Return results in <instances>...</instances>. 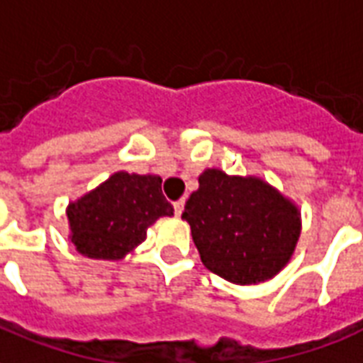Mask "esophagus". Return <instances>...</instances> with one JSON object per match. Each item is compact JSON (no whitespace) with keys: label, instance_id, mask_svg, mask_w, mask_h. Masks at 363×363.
Wrapping results in <instances>:
<instances>
[{"label":"esophagus","instance_id":"esophagus-1","mask_svg":"<svg viewBox=\"0 0 363 363\" xmlns=\"http://www.w3.org/2000/svg\"><path fill=\"white\" fill-rule=\"evenodd\" d=\"M173 208H174V216L181 217L182 209H184V200H179V202H174Z\"/></svg>","mask_w":363,"mask_h":363}]
</instances>
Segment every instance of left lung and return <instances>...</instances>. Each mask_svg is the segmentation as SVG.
<instances>
[{"label":"left lung","mask_w":363,"mask_h":363,"mask_svg":"<svg viewBox=\"0 0 363 363\" xmlns=\"http://www.w3.org/2000/svg\"><path fill=\"white\" fill-rule=\"evenodd\" d=\"M184 206L202 264L235 284L269 281L291 262L302 221L298 206L259 177L206 169Z\"/></svg>","instance_id":"8db88e82"}]
</instances>
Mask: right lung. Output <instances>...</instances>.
I'll return each mask as SVG.
<instances>
[{
	"label": "right lung",
	"mask_w": 363,
	"mask_h": 363,
	"mask_svg": "<svg viewBox=\"0 0 363 363\" xmlns=\"http://www.w3.org/2000/svg\"><path fill=\"white\" fill-rule=\"evenodd\" d=\"M165 216H173V206L161 192V177L117 171L67 206L69 238L86 257L123 259Z\"/></svg>",
	"instance_id": "right-lung-1"
}]
</instances>
